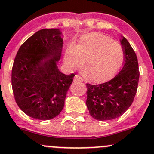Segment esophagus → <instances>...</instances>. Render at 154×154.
<instances>
[{
	"mask_svg": "<svg viewBox=\"0 0 154 154\" xmlns=\"http://www.w3.org/2000/svg\"><path fill=\"white\" fill-rule=\"evenodd\" d=\"M74 80L75 82H82L83 81V79H82L81 77H80L79 75H75V77H74Z\"/></svg>",
	"mask_w": 154,
	"mask_h": 154,
	"instance_id": "34e87169",
	"label": "esophagus"
}]
</instances>
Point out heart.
Listing matches in <instances>:
<instances>
[{
  "mask_svg": "<svg viewBox=\"0 0 154 154\" xmlns=\"http://www.w3.org/2000/svg\"><path fill=\"white\" fill-rule=\"evenodd\" d=\"M85 60L84 74L94 80H105L120 69L124 60L122 46L101 34L83 37L77 45H70L66 50L64 63L69 69L80 67Z\"/></svg>",
  "mask_w": 154,
  "mask_h": 154,
  "instance_id": "1",
  "label": "heart"
}]
</instances>
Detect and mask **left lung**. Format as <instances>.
I'll use <instances>...</instances> for the list:
<instances>
[{"label": "left lung", "mask_w": 154, "mask_h": 154, "mask_svg": "<svg viewBox=\"0 0 154 154\" xmlns=\"http://www.w3.org/2000/svg\"><path fill=\"white\" fill-rule=\"evenodd\" d=\"M120 41L125 59L119 74L104 83L86 84V106L90 115L97 120H111L122 116L137 94L140 78L137 55L125 37Z\"/></svg>", "instance_id": "obj_1"}]
</instances>
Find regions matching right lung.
I'll use <instances>...</instances> for the list:
<instances>
[{"instance_id": "right-lung-1", "label": "right lung", "mask_w": 154, "mask_h": 154, "mask_svg": "<svg viewBox=\"0 0 154 154\" xmlns=\"http://www.w3.org/2000/svg\"><path fill=\"white\" fill-rule=\"evenodd\" d=\"M57 29H43L21 45L13 63L12 86L14 100L26 114L48 120L59 115L74 74L59 71L63 40Z\"/></svg>"}]
</instances>
